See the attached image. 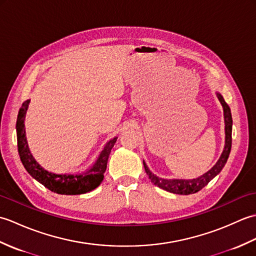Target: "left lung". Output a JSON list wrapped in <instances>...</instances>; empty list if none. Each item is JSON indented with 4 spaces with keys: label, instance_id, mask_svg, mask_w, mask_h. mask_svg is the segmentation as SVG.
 Masks as SVG:
<instances>
[{
    "label": "left lung",
    "instance_id": "8db88e82",
    "mask_svg": "<svg viewBox=\"0 0 256 256\" xmlns=\"http://www.w3.org/2000/svg\"><path fill=\"white\" fill-rule=\"evenodd\" d=\"M216 94L218 96L222 108H224V118L226 140H224V148L222 150L220 158L216 162L214 166L212 167L211 170L204 172V175H201L200 177L194 178V179H177V178L167 179V178L158 177L150 170L148 166L146 165V162L143 160V165H144L146 174L148 175L150 182L154 184H156L157 187L164 189L168 192L177 194H190L198 192L199 190H201L204 186H206L210 180H212V179L218 175V174L222 170V168L224 167L228 158H229V155L231 152V145H232V116H231L230 108L226 104L224 96H222L219 92H216Z\"/></svg>",
    "mask_w": 256,
    "mask_h": 256
}]
</instances>
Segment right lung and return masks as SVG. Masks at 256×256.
I'll list each match as a JSON object with an SVG mask.
<instances>
[{
    "mask_svg": "<svg viewBox=\"0 0 256 256\" xmlns=\"http://www.w3.org/2000/svg\"><path fill=\"white\" fill-rule=\"evenodd\" d=\"M30 103V100H26L22 104L18 111V121H16L18 154L22 164L25 167L27 172L38 182L44 184L50 192L59 194H82L99 187L103 178H104L108 155H110L118 138H113L106 142L94 164L82 172L72 174H56L48 172L38 164L30 153L28 143H27L25 118Z\"/></svg>",
    "mask_w": 256,
    "mask_h": 256,
    "instance_id": "add662e5",
    "label": "right lung"
}]
</instances>
